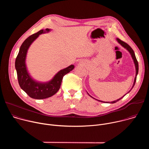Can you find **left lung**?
Masks as SVG:
<instances>
[{"mask_svg":"<svg viewBox=\"0 0 149 149\" xmlns=\"http://www.w3.org/2000/svg\"><path fill=\"white\" fill-rule=\"evenodd\" d=\"M117 40L118 41V43H119L120 45H121L124 48H125L126 49H127V50L129 51V52L130 53V54H131V55H132V58H133V61H134V64H135V67H136V77H135V78H134V84H133V87H132V88H133V87L134 86V85H135V83H136V79H137V75L138 72H139V63H138V61H137V59H136V55H135V54H134V51L133 50V49H132L128 44H127V43H125V42H124V41L121 40V39H120L119 38H117ZM132 88L128 93H129L132 90ZM125 95H126V94H125ZM125 95H124V96H123L121 98H119V99H118V100H116V101H112V102H111L110 103H115V102H116L117 101L120 100L122 98H123V97L125 96ZM92 98H93V97H92ZM94 99H95V98H94ZM95 100H96V99H95ZM98 101H101V102H103V101H100V100H98Z\"/></svg>","mask_w":149,"mask_h":149,"instance_id":"obj_1","label":"left lung"}]
</instances>
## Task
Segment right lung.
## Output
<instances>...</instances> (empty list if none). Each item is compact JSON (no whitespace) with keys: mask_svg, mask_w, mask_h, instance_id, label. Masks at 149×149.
<instances>
[{"mask_svg":"<svg viewBox=\"0 0 149 149\" xmlns=\"http://www.w3.org/2000/svg\"><path fill=\"white\" fill-rule=\"evenodd\" d=\"M45 31V32L42 29L26 39L20 48L15 61V68L20 88L30 97L38 100L47 98L56 94L61 87L63 76L74 68V65H71L59 71L51 81L46 83L38 82L31 78L28 73L25 64L27 51L31 44L40 34L48 32L50 29L47 28Z\"/></svg>","mask_w":149,"mask_h":149,"instance_id":"add662e5","label":"right lung"}]
</instances>
